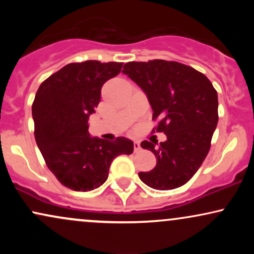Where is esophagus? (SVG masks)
<instances>
[{
	"mask_svg": "<svg viewBox=\"0 0 254 254\" xmlns=\"http://www.w3.org/2000/svg\"><path fill=\"white\" fill-rule=\"evenodd\" d=\"M133 150L135 151L141 150V144H139L138 142H133Z\"/></svg>",
	"mask_w": 254,
	"mask_h": 254,
	"instance_id": "34e87169",
	"label": "esophagus"
}]
</instances>
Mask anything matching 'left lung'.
<instances>
[{"label": "left lung", "instance_id": "left-lung-1", "mask_svg": "<svg viewBox=\"0 0 254 254\" xmlns=\"http://www.w3.org/2000/svg\"><path fill=\"white\" fill-rule=\"evenodd\" d=\"M123 72L141 87L153 109L154 130L167 136L159 147L143 141L156 166L139 172V179L155 190H173L186 184L208 155L218 122L217 92L209 78L174 61L129 62Z\"/></svg>", "mask_w": 254, "mask_h": 254}]
</instances>
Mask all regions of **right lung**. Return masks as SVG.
<instances>
[{"label":"right lung","instance_id":"1","mask_svg":"<svg viewBox=\"0 0 254 254\" xmlns=\"http://www.w3.org/2000/svg\"><path fill=\"white\" fill-rule=\"evenodd\" d=\"M122 65L99 61L66 64L37 90L32 116L38 148L49 170L70 190L87 192L101 186L113 159L133 151L132 141L125 137L110 142L88 132L101 87L117 76Z\"/></svg>","mask_w":254,"mask_h":254}]
</instances>
